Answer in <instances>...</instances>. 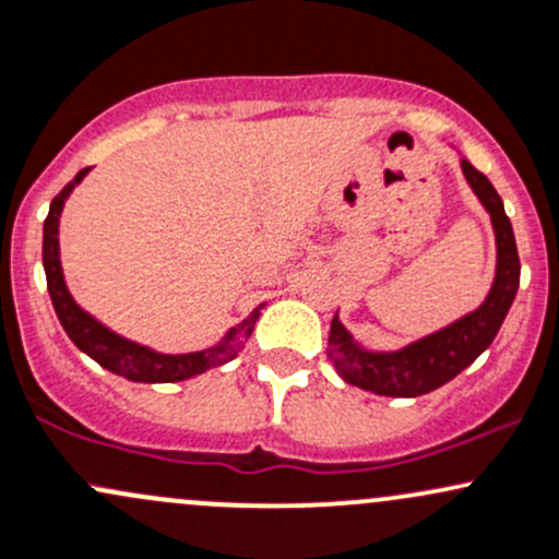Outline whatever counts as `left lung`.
I'll list each match as a JSON object with an SVG mask.
<instances>
[{
	"label": "left lung",
	"mask_w": 559,
	"mask_h": 559,
	"mask_svg": "<svg viewBox=\"0 0 559 559\" xmlns=\"http://www.w3.org/2000/svg\"><path fill=\"white\" fill-rule=\"evenodd\" d=\"M461 168L474 195L490 214L492 233H496V278H492L490 295L463 319L399 350L361 348L334 313L326 354L345 383L372 391L378 396H423L450 383L468 364L477 361V356L485 354L496 340L520 289V254H516L512 222L503 211L496 187L466 157H461Z\"/></svg>",
	"instance_id": "obj_1"
}]
</instances>
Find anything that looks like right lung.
<instances>
[{
    "label": "right lung",
    "mask_w": 559,
    "mask_h": 559,
    "mask_svg": "<svg viewBox=\"0 0 559 559\" xmlns=\"http://www.w3.org/2000/svg\"><path fill=\"white\" fill-rule=\"evenodd\" d=\"M91 168H82V171L52 198L50 214L45 219V235H43V264L47 275V292H50L52 308H56L58 321H61L63 332L69 334L74 345L93 358V361L102 364L109 372L120 374V378L133 380V383H179V380L195 378V374L209 372V369L222 367V364L233 361L240 354V348L246 345V340L254 332L257 319H260V308L249 316V319L240 321L238 326H233L225 337L219 340L211 348L195 350V354H157V350L146 348V345L133 343V340L120 337L117 332H111L102 324V321L93 319L91 313L80 308L74 302V297L69 295L67 281H63L61 270V254H58V222H61V211L67 198L72 195L74 187L85 179V174Z\"/></svg>",
    "instance_id": "right-lung-1"
}]
</instances>
